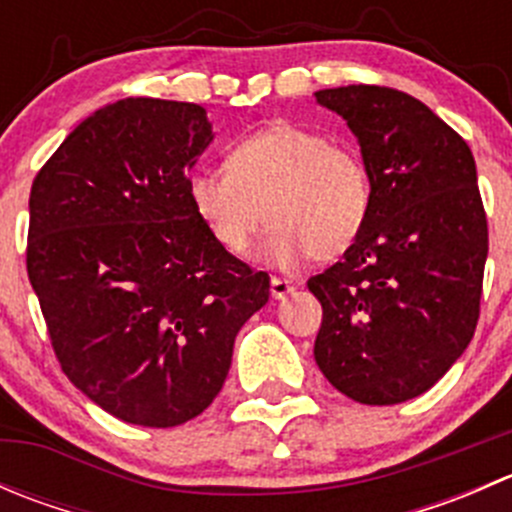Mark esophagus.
Wrapping results in <instances>:
<instances>
[{
	"instance_id": "1",
	"label": "esophagus",
	"mask_w": 512,
	"mask_h": 512,
	"mask_svg": "<svg viewBox=\"0 0 512 512\" xmlns=\"http://www.w3.org/2000/svg\"><path fill=\"white\" fill-rule=\"evenodd\" d=\"M270 292L275 299H285L289 292H294V285L289 280H285V277H272Z\"/></svg>"
}]
</instances>
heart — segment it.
<instances>
[{
  "label": "heart",
  "mask_w": 512,
  "mask_h": 512,
  "mask_svg": "<svg viewBox=\"0 0 512 512\" xmlns=\"http://www.w3.org/2000/svg\"><path fill=\"white\" fill-rule=\"evenodd\" d=\"M193 213L230 255L252 245L272 220L260 255L292 270L307 257L334 260L354 245L374 205L364 156L297 123H272L232 143L225 168L188 178Z\"/></svg>",
  "instance_id": "heart-1"
}]
</instances>
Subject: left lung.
I'll return each instance as SVG.
<instances>
[{"label": "left lung", "mask_w": 512, "mask_h": 512, "mask_svg": "<svg viewBox=\"0 0 512 512\" xmlns=\"http://www.w3.org/2000/svg\"><path fill=\"white\" fill-rule=\"evenodd\" d=\"M314 96L347 121L374 180L361 235L307 282L322 302L314 359L349 399L401 404L431 389L476 332L488 257L476 160L404 91L354 84Z\"/></svg>", "instance_id": "obj_1"}]
</instances>
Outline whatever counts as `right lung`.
I'll list each match as a JSON object with an SVG mask.
<instances>
[{
	"label": "right lung",
	"instance_id": "right-lung-1",
	"mask_svg": "<svg viewBox=\"0 0 512 512\" xmlns=\"http://www.w3.org/2000/svg\"><path fill=\"white\" fill-rule=\"evenodd\" d=\"M213 141L198 103L123 98L41 165L27 272L61 371L126 423L170 428L225 384L270 277L225 252L188 200Z\"/></svg>",
	"mask_w": 512,
	"mask_h": 512
}]
</instances>
